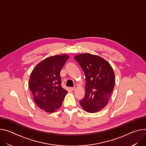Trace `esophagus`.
I'll list each match as a JSON object with an SVG mask.
<instances>
[{
  "mask_svg": "<svg viewBox=\"0 0 146 146\" xmlns=\"http://www.w3.org/2000/svg\"><path fill=\"white\" fill-rule=\"evenodd\" d=\"M75 88H76L75 87H70V89L71 90H72V91H73V90H74Z\"/></svg>",
  "mask_w": 146,
  "mask_h": 146,
  "instance_id": "34e87169",
  "label": "esophagus"
}]
</instances>
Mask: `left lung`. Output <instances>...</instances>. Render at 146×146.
Instances as JSON below:
<instances>
[{"label":"left lung","mask_w":146,"mask_h":146,"mask_svg":"<svg viewBox=\"0 0 146 146\" xmlns=\"http://www.w3.org/2000/svg\"><path fill=\"white\" fill-rule=\"evenodd\" d=\"M86 76V94L79 101L87 112L96 113L108 104L113 91L115 75L109 62L103 58L88 53L76 56Z\"/></svg>","instance_id":"obj_1"}]
</instances>
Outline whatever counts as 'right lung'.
Masks as SVG:
<instances>
[{
  "label": "right lung",
  "mask_w": 146,
  "mask_h": 146,
  "mask_svg": "<svg viewBox=\"0 0 146 146\" xmlns=\"http://www.w3.org/2000/svg\"><path fill=\"white\" fill-rule=\"evenodd\" d=\"M69 58L67 55L50 56L32 70L29 87L36 105L47 113L58 109L68 91L61 86L60 72Z\"/></svg>",
  "instance_id": "right-lung-1"
}]
</instances>
